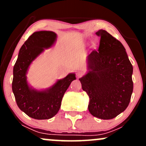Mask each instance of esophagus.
I'll return each mask as SVG.
<instances>
[{"label":"esophagus","mask_w":146,"mask_h":146,"mask_svg":"<svg viewBox=\"0 0 146 146\" xmlns=\"http://www.w3.org/2000/svg\"><path fill=\"white\" fill-rule=\"evenodd\" d=\"M82 75H83V72L82 71H78L76 73V76L78 78H81V77L82 76Z\"/></svg>","instance_id":"obj_1"}]
</instances>
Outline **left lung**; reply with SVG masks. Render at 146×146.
Here are the masks:
<instances>
[{
	"label": "left lung",
	"instance_id": "left-lung-1",
	"mask_svg": "<svg viewBox=\"0 0 146 146\" xmlns=\"http://www.w3.org/2000/svg\"><path fill=\"white\" fill-rule=\"evenodd\" d=\"M98 50L87 57L86 73L79 79L89 97L88 110L102 119H111L126 109L133 91V67L124 46L103 29Z\"/></svg>",
	"mask_w": 146,
	"mask_h": 146
}]
</instances>
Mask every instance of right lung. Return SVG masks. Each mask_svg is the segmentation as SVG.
<instances>
[{"label":"right lung","instance_id":"add662e5","mask_svg":"<svg viewBox=\"0 0 146 146\" xmlns=\"http://www.w3.org/2000/svg\"><path fill=\"white\" fill-rule=\"evenodd\" d=\"M57 34L51 31L34 32L20 48L13 70L12 90L16 104L22 111L36 119H48L58 113L62 100L71 82L76 80L71 73L64 78L57 80L45 89L33 88L27 81L30 65L44 51L54 46Z\"/></svg>","mask_w":146,"mask_h":146}]
</instances>
